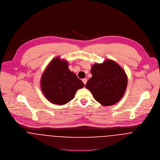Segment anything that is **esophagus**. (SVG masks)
<instances>
[{"label": "esophagus", "mask_w": 160, "mask_h": 160, "mask_svg": "<svg viewBox=\"0 0 160 160\" xmlns=\"http://www.w3.org/2000/svg\"><path fill=\"white\" fill-rule=\"evenodd\" d=\"M82 81L83 82V83L84 84V85H86V82H87V81H88V79H87L86 78H84V79H82Z\"/></svg>", "instance_id": "obj_1"}]
</instances>
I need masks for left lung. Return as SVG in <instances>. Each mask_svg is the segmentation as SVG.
I'll return each mask as SVG.
<instances>
[{
  "label": "left lung",
  "mask_w": 160,
  "mask_h": 160,
  "mask_svg": "<svg viewBox=\"0 0 160 160\" xmlns=\"http://www.w3.org/2000/svg\"><path fill=\"white\" fill-rule=\"evenodd\" d=\"M92 77L86 84L93 98L104 106L118 102L126 91L128 78L123 69L112 60L92 67Z\"/></svg>",
  "instance_id": "8db88e82"
}]
</instances>
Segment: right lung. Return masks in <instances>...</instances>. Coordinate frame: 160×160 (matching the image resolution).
<instances>
[{"instance_id": "1", "label": "right lung", "mask_w": 160, "mask_h": 160, "mask_svg": "<svg viewBox=\"0 0 160 160\" xmlns=\"http://www.w3.org/2000/svg\"><path fill=\"white\" fill-rule=\"evenodd\" d=\"M46 98L54 104L64 105L71 101L84 83L68 69L67 61L54 58L44 72L41 81Z\"/></svg>"}]
</instances>
